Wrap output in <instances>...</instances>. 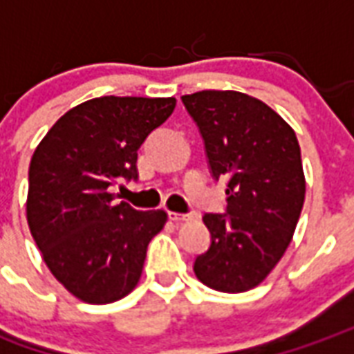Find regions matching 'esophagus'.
Here are the masks:
<instances>
[{
	"mask_svg": "<svg viewBox=\"0 0 354 354\" xmlns=\"http://www.w3.org/2000/svg\"><path fill=\"white\" fill-rule=\"evenodd\" d=\"M197 217V214L195 212H189V214H178V212H169V219L170 221H176V223H180V221H187V219H195Z\"/></svg>",
	"mask_w": 354,
	"mask_h": 354,
	"instance_id": "obj_1",
	"label": "esophagus"
}]
</instances>
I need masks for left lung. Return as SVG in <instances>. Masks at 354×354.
Instances as JSON below:
<instances>
[{
  "label": "left lung",
  "instance_id": "8db88e82",
  "mask_svg": "<svg viewBox=\"0 0 354 354\" xmlns=\"http://www.w3.org/2000/svg\"><path fill=\"white\" fill-rule=\"evenodd\" d=\"M203 137L214 180L227 182L223 214H204L210 248L193 270L221 292L257 287L283 257L304 206L297 135L268 104L240 91L182 95Z\"/></svg>",
  "mask_w": 354,
  "mask_h": 354
}]
</instances>
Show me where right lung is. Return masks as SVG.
<instances>
[{
  "mask_svg": "<svg viewBox=\"0 0 354 354\" xmlns=\"http://www.w3.org/2000/svg\"><path fill=\"white\" fill-rule=\"evenodd\" d=\"M176 106L174 97H97L52 125L30 163L28 225L59 283L88 304L135 289L163 210L114 203L120 182H137V156Z\"/></svg>",
  "mask_w": 354,
  "mask_h": 354,
  "instance_id": "add662e5",
  "label": "right lung"
}]
</instances>
